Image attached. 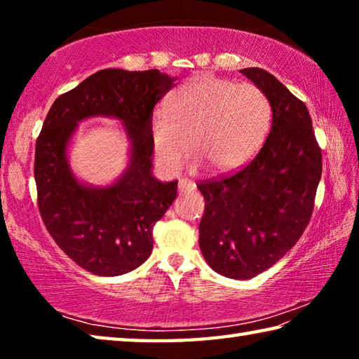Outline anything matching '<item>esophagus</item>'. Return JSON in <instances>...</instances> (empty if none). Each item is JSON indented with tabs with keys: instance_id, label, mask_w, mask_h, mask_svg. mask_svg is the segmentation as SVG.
Returning a JSON list of instances; mask_svg holds the SVG:
<instances>
[{
	"instance_id": "obj_1",
	"label": "esophagus",
	"mask_w": 359,
	"mask_h": 359,
	"mask_svg": "<svg viewBox=\"0 0 359 359\" xmlns=\"http://www.w3.org/2000/svg\"><path fill=\"white\" fill-rule=\"evenodd\" d=\"M194 188H196V185H194L191 180H188V179H180L179 180V191L180 193L194 191Z\"/></svg>"
}]
</instances>
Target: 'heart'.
<instances>
[{
  "mask_svg": "<svg viewBox=\"0 0 359 359\" xmlns=\"http://www.w3.org/2000/svg\"><path fill=\"white\" fill-rule=\"evenodd\" d=\"M272 118L266 93L253 83L201 74L169 95L166 111L150 123L151 145L168 171H179L188 155L212 172L244 165L263 144Z\"/></svg>",
  "mask_w": 359,
  "mask_h": 359,
  "instance_id": "obj_1",
  "label": "heart"
}]
</instances>
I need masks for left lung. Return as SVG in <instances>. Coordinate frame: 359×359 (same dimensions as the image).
Returning <instances> with one entry per match:
<instances>
[{
    "instance_id": "obj_1",
    "label": "left lung",
    "mask_w": 359,
    "mask_h": 359,
    "mask_svg": "<svg viewBox=\"0 0 359 359\" xmlns=\"http://www.w3.org/2000/svg\"><path fill=\"white\" fill-rule=\"evenodd\" d=\"M241 72L266 93L272 128L248 165L198 182L205 201L199 247L218 274L247 280L274 266L307 228L321 179V149L301 100L264 69Z\"/></svg>"
}]
</instances>
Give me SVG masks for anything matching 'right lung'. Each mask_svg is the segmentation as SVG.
Returning <instances> with one entry per match:
<instances>
[{"instance_id":"obj_1","label":"right lung","mask_w":359,"mask_h":359,"mask_svg":"<svg viewBox=\"0 0 359 359\" xmlns=\"http://www.w3.org/2000/svg\"><path fill=\"white\" fill-rule=\"evenodd\" d=\"M175 79L158 69H102L60 95L36 141L38 208L57 245L95 276H120L141 266L154 248V226L177 196V180L151 175L154 107ZM106 114L124 120L132 139L130 166L106 189L82 186L65 161L76 121Z\"/></svg>"}]
</instances>
